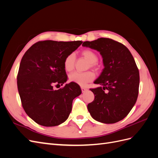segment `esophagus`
<instances>
[{"label":"esophagus","instance_id":"1","mask_svg":"<svg viewBox=\"0 0 158 158\" xmlns=\"http://www.w3.org/2000/svg\"><path fill=\"white\" fill-rule=\"evenodd\" d=\"M81 89H82V92L84 93V92H85V91L87 90V88H85V87H81Z\"/></svg>","mask_w":158,"mask_h":158}]
</instances>
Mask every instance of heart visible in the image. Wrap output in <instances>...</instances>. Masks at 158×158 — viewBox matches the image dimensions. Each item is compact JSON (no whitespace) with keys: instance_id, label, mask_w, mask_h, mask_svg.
<instances>
[{"instance_id":"1","label":"heart","mask_w":158,"mask_h":158,"mask_svg":"<svg viewBox=\"0 0 158 158\" xmlns=\"http://www.w3.org/2000/svg\"><path fill=\"white\" fill-rule=\"evenodd\" d=\"M82 55L86 59L90 64L91 66H94L98 60V56L95 52L91 50H84L82 51ZM75 56L73 53L69 54L65 57L63 62L64 69L66 71L70 72L73 70L74 67ZM69 80L72 82L77 84L80 85H85L94 78V74L91 72L85 73H79L74 72L71 73L69 76Z\"/></svg>"}]
</instances>
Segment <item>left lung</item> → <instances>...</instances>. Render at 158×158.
Wrapping results in <instances>:
<instances>
[{"instance_id": "1", "label": "left lung", "mask_w": 158, "mask_h": 158, "mask_svg": "<svg viewBox=\"0 0 158 158\" xmlns=\"http://www.w3.org/2000/svg\"><path fill=\"white\" fill-rule=\"evenodd\" d=\"M83 47L100 52L104 69L90 89L94 100L88 105L90 115L98 122L112 124L126 117L138 95L139 71L132 54L121 43L109 38L84 41Z\"/></svg>"}]
</instances>
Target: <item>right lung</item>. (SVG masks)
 Listing matches in <instances>:
<instances>
[{"label": "right lung", "instance_id": "right-lung-1", "mask_svg": "<svg viewBox=\"0 0 158 158\" xmlns=\"http://www.w3.org/2000/svg\"><path fill=\"white\" fill-rule=\"evenodd\" d=\"M82 44L81 41L46 40L33 45L23 56L17 84L22 106L32 120L44 127L58 126L66 121L73 99L82 93L79 85L67 81L64 69L65 57Z\"/></svg>", "mask_w": 158, "mask_h": 158}]
</instances>
